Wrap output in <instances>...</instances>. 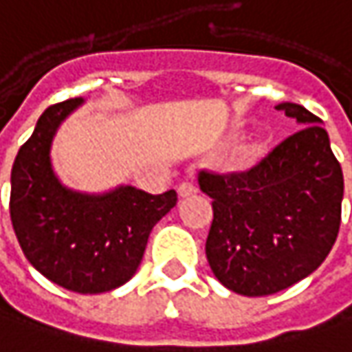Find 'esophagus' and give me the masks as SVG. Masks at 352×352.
Here are the masks:
<instances>
[{
  "instance_id": "obj_1",
  "label": "esophagus",
  "mask_w": 352,
  "mask_h": 352,
  "mask_svg": "<svg viewBox=\"0 0 352 352\" xmlns=\"http://www.w3.org/2000/svg\"><path fill=\"white\" fill-rule=\"evenodd\" d=\"M177 193H179V197H181V199H187V197L195 195L197 189L193 183H181V185L177 187Z\"/></svg>"
}]
</instances>
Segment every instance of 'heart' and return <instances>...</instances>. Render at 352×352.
I'll use <instances>...</instances> for the list:
<instances>
[{
	"mask_svg": "<svg viewBox=\"0 0 352 352\" xmlns=\"http://www.w3.org/2000/svg\"><path fill=\"white\" fill-rule=\"evenodd\" d=\"M239 131V125H233L231 135H235ZM265 149V141L258 137H249L243 143H239L237 147L233 149V153L227 157L225 161V169L227 171H245L249 167H253L258 161V157L263 155Z\"/></svg>",
	"mask_w": 352,
	"mask_h": 352,
	"instance_id": "b5f03b06",
	"label": "heart"
}]
</instances>
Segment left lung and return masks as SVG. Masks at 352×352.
<instances>
[{
	"label": "left lung",
	"instance_id": "obj_1",
	"mask_svg": "<svg viewBox=\"0 0 352 352\" xmlns=\"http://www.w3.org/2000/svg\"><path fill=\"white\" fill-rule=\"evenodd\" d=\"M277 109L297 119L299 133L245 173L199 175L213 199L207 261L221 285L245 297L273 295L309 277L341 225L342 169L322 121L297 103Z\"/></svg>",
	"mask_w": 352,
	"mask_h": 352
}]
</instances>
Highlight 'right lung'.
I'll return each mask as SVG.
<instances>
[{
  "instance_id": "right-lung-1",
  "label": "right lung",
  "mask_w": 352,
  "mask_h": 352,
  "mask_svg": "<svg viewBox=\"0 0 352 352\" xmlns=\"http://www.w3.org/2000/svg\"><path fill=\"white\" fill-rule=\"evenodd\" d=\"M83 101L67 99L37 119L13 161L10 213L23 255L43 277L99 295L133 277L151 229L175 207L177 193L149 195L131 185L83 193L63 185L53 171V137Z\"/></svg>"
}]
</instances>
